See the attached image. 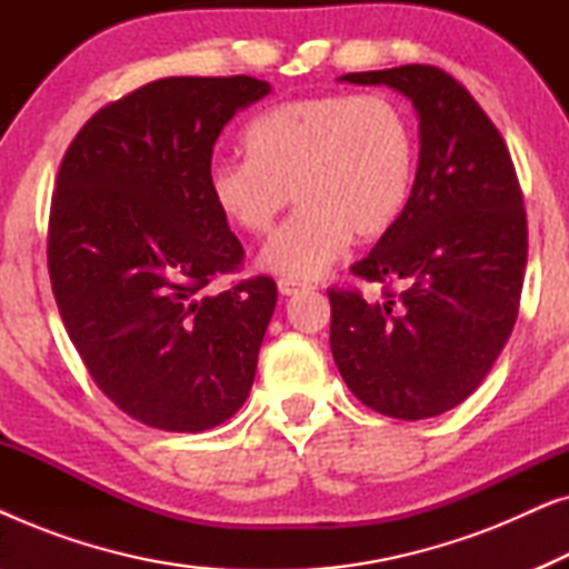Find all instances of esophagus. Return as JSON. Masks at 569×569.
I'll list each match as a JSON object with an SVG mask.
<instances>
[{"mask_svg": "<svg viewBox=\"0 0 569 569\" xmlns=\"http://www.w3.org/2000/svg\"><path fill=\"white\" fill-rule=\"evenodd\" d=\"M277 287H279V292L287 295V298H290V295H298V292L308 290V284L298 282V279H279Z\"/></svg>", "mask_w": 569, "mask_h": 569, "instance_id": "esophagus-1", "label": "esophagus"}]
</instances>
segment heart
<instances>
[{
	"label": "heart",
	"instance_id": "obj_1",
	"mask_svg": "<svg viewBox=\"0 0 569 569\" xmlns=\"http://www.w3.org/2000/svg\"><path fill=\"white\" fill-rule=\"evenodd\" d=\"M246 160H217L207 193L248 236H263L298 199V214L261 248L284 279L323 274L352 236L376 240L399 222L417 168L411 121L393 98L329 92L271 106L243 131Z\"/></svg>",
	"mask_w": 569,
	"mask_h": 569
}]
</instances>
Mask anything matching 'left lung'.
<instances>
[{"instance_id": "1", "label": "left lung", "mask_w": 569, "mask_h": 569, "mask_svg": "<svg viewBox=\"0 0 569 569\" xmlns=\"http://www.w3.org/2000/svg\"><path fill=\"white\" fill-rule=\"evenodd\" d=\"M339 80L388 84L415 103L419 166L399 222L352 267L383 284V300L329 290L333 362L365 407L409 422L438 417L477 391L516 326L523 193L502 134L448 72L407 64Z\"/></svg>"}]
</instances>
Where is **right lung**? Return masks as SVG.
<instances>
[{
	"label": "right lung",
	"mask_w": 569,
	"mask_h": 569,
	"mask_svg": "<svg viewBox=\"0 0 569 569\" xmlns=\"http://www.w3.org/2000/svg\"><path fill=\"white\" fill-rule=\"evenodd\" d=\"M256 77H166L108 103L61 160L49 274L100 391L137 422L201 432L243 407L277 306L269 277L209 282L243 246L207 193L217 137L269 96Z\"/></svg>",
	"instance_id": "add662e5"
}]
</instances>
